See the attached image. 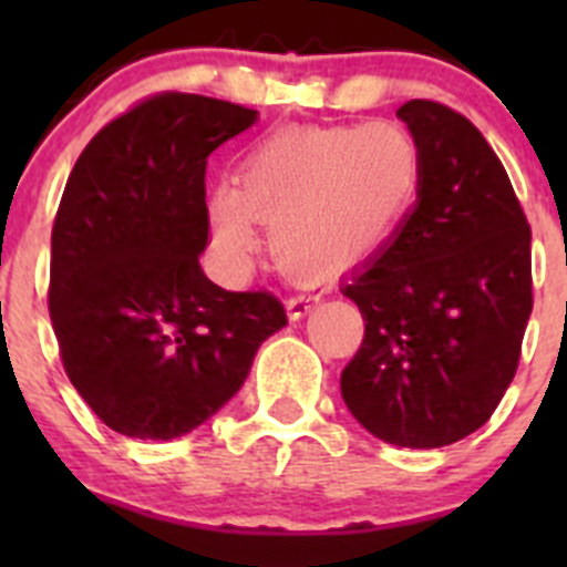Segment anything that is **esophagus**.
<instances>
[{
  "instance_id": "obj_1",
  "label": "esophagus",
  "mask_w": 567,
  "mask_h": 567,
  "mask_svg": "<svg viewBox=\"0 0 567 567\" xmlns=\"http://www.w3.org/2000/svg\"><path fill=\"white\" fill-rule=\"evenodd\" d=\"M318 301H320V290H307V293L290 296L285 305H288L290 318H301V316H307V312H310Z\"/></svg>"
}]
</instances>
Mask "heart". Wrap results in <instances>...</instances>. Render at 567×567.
<instances>
[{
  "label": "heart",
  "mask_w": 567,
  "mask_h": 567,
  "mask_svg": "<svg viewBox=\"0 0 567 567\" xmlns=\"http://www.w3.org/2000/svg\"><path fill=\"white\" fill-rule=\"evenodd\" d=\"M241 188L210 197V247L227 277H244L257 221L282 268H346L386 236L420 183V151L392 125L282 131L247 153Z\"/></svg>",
  "instance_id": "obj_1"
}]
</instances>
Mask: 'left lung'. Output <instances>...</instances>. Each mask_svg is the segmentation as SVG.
Listing matches in <instances>:
<instances>
[{"mask_svg":"<svg viewBox=\"0 0 567 567\" xmlns=\"http://www.w3.org/2000/svg\"><path fill=\"white\" fill-rule=\"evenodd\" d=\"M420 151L416 205L381 255L342 285L364 340L342 400L398 447L461 442L516 375L532 312V230L505 167L455 109H398Z\"/></svg>","mask_w":567,"mask_h":567,"instance_id":"obj_1","label":"left lung"}]
</instances>
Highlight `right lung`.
<instances>
[{
  "instance_id": "right-lung-1",
  "label": "right lung",
  "mask_w": 567,
  "mask_h": 567,
  "mask_svg": "<svg viewBox=\"0 0 567 567\" xmlns=\"http://www.w3.org/2000/svg\"><path fill=\"white\" fill-rule=\"evenodd\" d=\"M255 109L158 93L90 140L51 230L49 312L62 368L84 403L131 439L183 436L247 381L288 323L268 290H225L208 247V156Z\"/></svg>"
}]
</instances>
